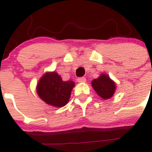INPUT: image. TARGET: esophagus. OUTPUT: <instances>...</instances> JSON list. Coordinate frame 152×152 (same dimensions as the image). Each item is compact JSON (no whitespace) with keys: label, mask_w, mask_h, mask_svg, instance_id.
<instances>
[{"label":"esophagus","mask_w":152,"mask_h":152,"mask_svg":"<svg viewBox=\"0 0 152 152\" xmlns=\"http://www.w3.org/2000/svg\"><path fill=\"white\" fill-rule=\"evenodd\" d=\"M77 81H78L79 83H84L86 82V78L84 77H78V78H77Z\"/></svg>","instance_id":"esophagus-1"}]
</instances>
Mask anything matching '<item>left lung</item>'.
<instances>
[{"label":"left lung","instance_id":"left-lung-1","mask_svg":"<svg viewBox=\"0 0 152 152\" xmlns=\"http://www.w3.org/2000/svg\"><path fill=\"white\" fill-rule=\"evenodd\" d=\"M91 85L96 94L103 100L112 97L116 91L115 82L105 74H101L98 78L94 79L91 82Z\"/></svg>","mask_w":152,"mask_h":152}]
</instances>
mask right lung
<instances>
[{
    "label": "right lung",
    "instance_id": "1",
    "mask_svg": "<svg viewBox=\"0 0 152 152\" xmlns=\"http://www.w3.org/2000/svg\"><path fill=\"white\" fill-rule=\"evenodd\" d=\"M74 87L72 80L64 81L56 72H47L39 80L36 91L47 104L62 107L68 103Z\"/></svg>",
    "mask_w": 152,
    "mask_h": 152
}]
</instances>
